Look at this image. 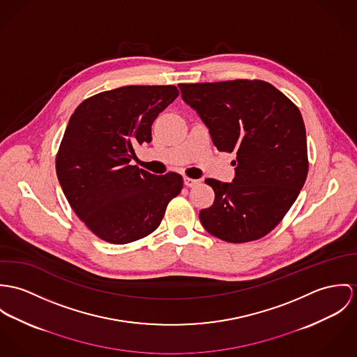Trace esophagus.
Instances as JSON below:
<instances>
[{"mask_svg": "<svg viewBox=\"0 0 357 357\" xmlns=\"http://www.w3.org/2000/svg\"><path fill=\"white\" fill-rule=\"evenodd\" d=\"M183 183H185V186H188V188H193V186H197L198 183H199V181L186 176V178L183 179Z\"/></svg>", "mask_w": 357, "mask_h": 357, "instance_id": "34e87169", "label": "esophagus"}]
</instances>
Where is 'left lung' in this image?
<instances>
[{"mask_svg": "<svg viewBox=\"0 0 357 357\" xmlns=\"http://www.w3.org/2000/svg\"><path fill=\"white\" fill-rule=\"evenodd\" d=\"M179 89L218 151L237 152L231 183L205 181L215 201L199 211L201 225L233 243L267 236L296 201L308 174L298 108L264 80L181 83Z\"/></svg>", "mask_w": 357, "mask_h": 357, "instance_id": "1", "label": "left lung"}]
</instances>
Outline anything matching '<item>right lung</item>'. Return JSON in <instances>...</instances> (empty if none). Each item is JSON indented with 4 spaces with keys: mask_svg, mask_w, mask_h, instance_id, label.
Wrapping results in <instances>:
<instances>
[{
    "mask_svg": "<svg viewBox=\"0 0 357 357\" xmlns=\"http://www.w3.org/2000/svg\"><path fill=\"white\" fill-rule=\"evenodd\" d=\"M178 94L175 86H124L84 100L73 114L56 172L71 208L97 237L123 245L149 236L181 193L179 174L158 176L130 162Z\"/></svg>",
    "mask_w": 357,
    "mask_h": 357,
    "instance_id": "obj_1",
    "label": "right lung"
}]
</instances>
